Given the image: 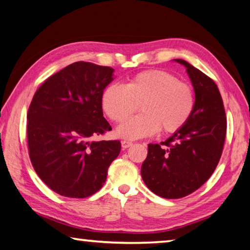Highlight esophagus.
I'll return each mask as SVG.
<instances>
[{
  "label": "esophagus",
  "instance_id": "1",
  "mask_svg": "<svg viewBox=\"0 0 250 250\" xmlns=\"http://www.w3.org/2000/svg\"><path fill=\"white\" fill-rule=\"evenodd\" d=\"M132 142H130V141H121V146H122V148H128V147H130V146H132Z\"/></svg>",
  "mask_w": 250,
  "mask_h": 250
}]
</instances>
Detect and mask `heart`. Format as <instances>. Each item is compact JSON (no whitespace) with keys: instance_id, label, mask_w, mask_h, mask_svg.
<instances>
[{"instance_id":"heart-1","label":"heart","mask_w":250,"mask_h":250,"mask_svg":"<svg viewBox=\"0 0 250 250\" xmlns=\"http://www.w3.org/2000/svg\"><path fill=\"white\" fill-rule=\"evenodd\" d=\"M143 113L117 129L120 138L137 140L161 130L170 134L189 121L194 109V93L169 72L148 70L133 76L125 85L111 84L102 95V106L112 121L121 124L138 110Z\"/></svg>"}]
</instances>
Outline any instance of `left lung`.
<instances>
[{
    "label": "left lung",
    "mask_w": 250,
    "mask_h": 250,
    "mask_svg": "<svg viewBox=\"0 0 250 250\" xmlns=\"http://www.w3.org/2000/svg\"><path fill=\"white\" fill-rule=\"evenodd\" d=\"M186 66L196 101L189 121L165 142L147 145L141 175L157 196L179 199L199 189L210 178L223 151L226 117L223 101L214 81L187 61Z\"/></svg>",
    "instance_id": "left-lung-1"
}]
</instances>
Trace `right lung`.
Segmentation results:
<instances>
[{
	"label": "right lung",
	"instance_id": "1",
	"mask_svg": "<svg viewBox=\"0 0 250 250\" xmlns=\"http://www.w3.org/2000/svg\"><path fill=\"white\" fill-rule=\"evenodd\" d=\"M113 70L79 61L50 76L27 113V140L35 171L54 192L87 198L103 187L119 155L120 141H92L111 130L102 95Z\"/></svg>",
	"mask_w": 250,
	"mask_h": 250
}]
</instances>
